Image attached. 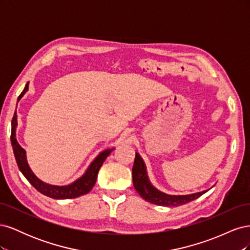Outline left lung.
Wrapping results in <instances>:
<instances>
[{"label":"left lung","instance_id":"left-lung-1","mask_svg":"<svg viewBox=\"0 0 250 250\" xmlns=\"http://www.w3.org/2000/svg\"><path fill=\"white\" fill-rule=\"evenodd\" d=\"M132 180L135 190L141 195V197L153 204L163 207H179L197 199L207 191L199 192L191 195H167L162 193L152 187L147 176L146 167L139 153H135L134 164L132 167Z\"/></svg>","mask_w":250,"mask_h":250}]
</instances>
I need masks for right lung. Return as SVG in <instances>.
I'll return each instance as SVG.
<instances>
[{"mask_svg":"<svg viewBox=\"0 0 250 250\" xmlns=\"http://www.w3.org/2000/svg\"><path fill=\"white\" fill-rule=\"evenodd\" d=\"M28 90V83L26 84L24 90H22L21 94L19 96V100L24 96V94ZM12 128H11V144L13 148V153L14 157H16L17 164L19 166L20 171L22 173L27 180L31 184L37 191L41 192L42 194L48 196L50 198L54 199H71V198H76L79 197L81 195L87 194L90 190H92L93 187L96 184V180L98 177V172H99L101 166L103 165L104 161L106 160V157L110 154L113 149H107L101 152L99 155L96 157V160L90 164L89 168L85 172L84 175L81 178L75 181L74 184L64 186V187H58V186H51L48 184L42 183V180L37 178L31 169L29 168V166L26 161V154L25 150L22 149L20 144L17 141L16 138V127L18 125L17 122V113H14L12 118Z\"/></svg>","mask_w":250,"mask_h":250,"instance_id":"obj_1","label":"right lung"}]
</instances>
